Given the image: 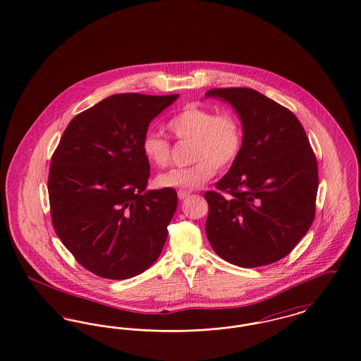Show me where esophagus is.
<instances>
[{
  "instance_id": "34e87169",
  "label": "esophagus",
  "mask_w": 361,
  "mask_h": 361,
  "mask_svg": "<svg viewBox=\"0 0 361 361\" xmlns=\"http://www.w3.org/2000/svg\"><path fill=\"white\" fill-rule=\"evenodd\" d=\"M189 195H190V192H189V190H185V189H180V190L177 192V196H178V199H180V200L187 199Z\"/></svg>"
}]
</instances>
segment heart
Instances as JSON below:
<instances>
[{"instance_id": "obj_1", "label": "heart", "mask_w": 361, "mask_h": 361, "mask_svg": "<svg viewBox=\"0 0 361 361\" xmlns=\"http://www.w3.org/2000/svg\"><path fill=\"white\" fill-rule=\"evenodd\" d=\"M168 129L178 141L193 145L192 159L196 162L159 174L157 184L162 188L189 190L202 187L216 174L217 168L231 165L243 145L242 126L235 116L199 106H187L168 122ZM142 152L159 168L171 159L169 142L157 133L145 135Z\"/></svg>"}]
</instances>
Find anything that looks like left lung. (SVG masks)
Wrapping results in <instances>:
<instances>
[{
    "label": "left lung",
    "mask_w": 361,
    "mask_h": 361,
    "mask_svg": "<svg viewBox=\"0 0 361 361\" xmlns=\"http://www.w3.org/2000/svg\"><path fill=\"white\" fill-rule=\"evenodd\" d=\"M239 116L243 145L230 171L208 190L205 233L220 258L239 267L282 259L313 223L317 161L291 111L251 88H215Z\"/></svg>",
    "instance_id": "1"
}]
</instances>
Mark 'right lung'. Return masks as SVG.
Returning <instances> with one entry per match:
<instances>
[{
    "label": "right lung",
    "instance_id": "right-lung-1",
    "mask_svg": "<svg viewBox=\"0 0 361 361\" xmlns=\"http://www.w3.org/2000/svg\"><path fill=\"white\" fill-rule=\"evenodd\" d=\"M178 97L111 95L73 118L52 156L54 228L76 260L102 278L144 273L166 242L177 193L146 190L150 165L142 140Z\"/></svg>",
    "mask_w": 361,
    "mask_h": 361
}]
</instances>
